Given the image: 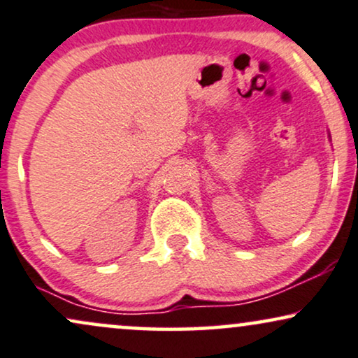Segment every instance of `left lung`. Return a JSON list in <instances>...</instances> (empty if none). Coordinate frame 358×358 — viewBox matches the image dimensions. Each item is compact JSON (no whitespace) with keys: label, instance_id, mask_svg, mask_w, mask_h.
Segmentation results:
<instances>
[{"label":"left lung","instance_id":"obj_1","mask_svg":"<svg viewBox=\"0 0 358 358\" xmlns=\"http://www.w3.org/2000/svg\"><path fill=\"white\" fill-rule=\"evenodd\" d=\"M329 138H330V134H329Z\"/></svg>","mask_w":358,"mask_h":358}]
</instances>
